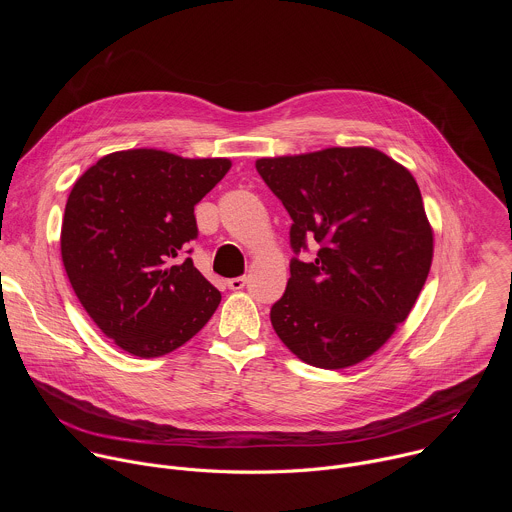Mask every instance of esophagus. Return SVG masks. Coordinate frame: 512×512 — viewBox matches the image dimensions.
I'll use <instances>...</instances> for the list:
<instances>
[{"label":"esophagus","instance_id":"obj_1","mask_svg":"<svg viewBox=\"0 0 512 512\" xmlns=\"http://www.w3.org/2000/svg\"><path fill=\"white\" fill-rule=\"evenodd\" d=\"M245 283H247V277H233V279H229V281H227L229 289H233V291L243 289V287H245Z\"/></svg>","mask_w":512,"mask_h":512}]
</instances>
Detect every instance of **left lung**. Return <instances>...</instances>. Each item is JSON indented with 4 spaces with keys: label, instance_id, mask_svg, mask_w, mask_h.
Segmentation results:
<instances>
[{
    "label": "left lung",
    "instance_id": "left-lung-1",
    "mask_svg": "<svg viewBox=\"0 0 512 512\" xmlns=\"http://www.w3.org/2000/svg\"><path fill=\"white\" fill-rule=\"evenodd\" d=\"M283 202L291 247L314 239V261L291 259L271 308L281 342L300 360L340 371L373 356L407 320L433 259V229L413 174L367 145L259 158Z\"/></svg>",
    "mask_w": 512,
    "mask_h": 512
}]
</instances>
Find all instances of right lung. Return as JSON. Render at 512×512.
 Listing matches in <instances>:
<instances>
[{"instance_id":"right-lung-1","label":"right lung","mask_w":512,"mask_h":512,"mask_svg":"<svg viewBox=\"0 0 512 512\" xmlns=\"http://www.w3.org/2000/svg\"><path fill=\"white\" fill-rule=\"evenodd\" d=\"M231 166L229 158L121 150L72 186L62 263L91 320L121 350L139 358L174 352L221 304L192 259L178 257L198 233L194 206Z\"/></svg>"}]
</instances>
